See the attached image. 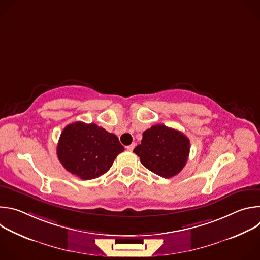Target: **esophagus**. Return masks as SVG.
<instances>
[{
  "mask_svg": "<svg viewBox=\"0 0 260 260\" xmlns=\"http://www.w3.org/2000/svg\"><path fill=\"white\" fill-rule=\"evenodd\" d=\"M135 146H136V144H135V143H133V144H131V145H128V146H126V149H127L128 151H133V150H134V148H135Z\"/></svg>",
  "mask_w": 260,
  "mask_h": 260,
  "instance_id": "obj_1",
  "label": "esophagus"
}]
</instances>
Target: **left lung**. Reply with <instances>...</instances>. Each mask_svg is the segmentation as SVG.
Segmentation results:
<instances>
[{"label":"left lung","mask_w":260,"mask_h":260,"mask_svg":"<svg viewBox=\"0 0 260 260\" xmlns=\"http://www.w3.org/2000/svg\"><path fill=\"white\" fill-rule=\"evenodd\" d=\"M189 149L190 141L184 134L156 124L143 133L141 144L134 152L146 169L160 177L171 178L186 165Z\"/></svg>","instance_id":"left-lung-1"}]
</instances>
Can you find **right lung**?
Wrapping results in <instances>:
<instances>
[{
    "label": "right lung",
    "instance_id": "obj_1",
    "mask_svg": "<svg viewBox=\"0 0 260 260\" xmlns=\"http://www.w3.org/2000/svg\"><path fill=\"white\" fill-rule=\"evenodd\" d=\"M123 150L114 134L94 123L77 121L63 128L57 144V157L68 172L90 180L108 172Z\"/></svg>",
    "mask_w": 260,
    "mask_h": 260
}]
</instances>
